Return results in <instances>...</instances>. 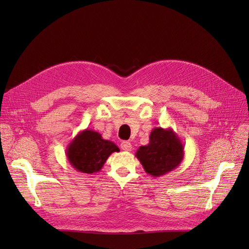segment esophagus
<instances>
[{
	"label": "esophagus",
	"mask_w": 249,
	"mask_h": 249,
	"mask_svg": "<svg viewBox=\"0 0 249 249\" xmlns=\"http://www.w3.org/2000/svg\"><path fill=\"white\" fill-rule=\"evenodd\" d=\"M121 148L123 150H125V151H131L132 145H131V143H130L129 141H123L121 143Z\"/></svg>",
	"instance_id": "obj_1"
}]
</instances>
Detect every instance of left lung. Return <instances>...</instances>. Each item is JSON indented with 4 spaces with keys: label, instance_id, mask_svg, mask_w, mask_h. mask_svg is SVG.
I'll return each mask as SVG.
<instances>
[{
    "label": "left lung",
    "instance_id": "obj_1",
    "mask_svg": "<svg viewBox=\"0 0 249 249\" xmlns=\"http://www.w3.org/2000/svg\"><path fill=\"white\" fill-rule=\"evenodd\" d=\"M184 145L172 128L155 127L147 145L140 146L135 156L145 173L158 178L174 171L184 160Z\"/></svg>",
    "mask_w": 249,
    "mask_h": 249
}]
</instances>
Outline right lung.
<instances>
[{
  "mask_svg": "<svg viewBox=\"0 0 249 249\" xmlns=\"http://www.w3.org/2000/svg\"><path fill=\"white\" fill-rule=\"evenodd\" d=\"M120 149L110 140L89 129L78 133L65 150L70 164L76 172L94 174L100 172L113 152Z\"/></svg>",
  "mask_w": 249,
  "mask_h": 249,
  "instance_id": "add662e5",
  "label": "right lung"
}]
</instances>
